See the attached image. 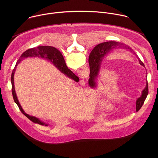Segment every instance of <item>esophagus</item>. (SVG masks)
I'll return each instance as SVG.
<instances>
[{
	"label": "esophagus",
	"instance_id": "1",
	"mask_svg": "<svg viewBox=\"0 0 158 158\" xmlns=\"http://www.w3.org/2000/svg\"><path fill=\"white\" fill-rule=\"evenodd\" d=\"M81 85H85V82L84 81V80H82L81 81Z\"/></svg>",
	"mask_w": 158,
	"mask_h": 158
}]
</instances>
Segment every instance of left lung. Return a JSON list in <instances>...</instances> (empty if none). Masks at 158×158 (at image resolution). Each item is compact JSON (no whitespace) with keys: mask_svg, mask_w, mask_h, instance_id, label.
Masks as SVG:
<instances>
[{"mask_svg":"<svg viewBox=\"0 0 158 158\" xmlns=\"http://www.w3.org/2000/svg\"><path fill=\"white\" fill-rule=\"evenodd\" d=\"M116 48L123 49L124 48L126 49H130L129 47L127 46L126 44L116 41H109L99 44L97 45V46L93 49V50L89 55V64L90 67V72H91L90 74L91 73L92 76H93L94 78H96L99 74V70L101 68V64L104 58ZM138 59L139 60V64L141 65L144 66L143 62L138 57ZM148 94V81H146V85L145 88L143 89V91H142L141 96L136 100V109H140L142 107Z\"/></svg>","mask_w":158,"mask_h":158,"instance_id":"left-lung-1","label":"left lung"}]
</instances>
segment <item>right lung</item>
<instances>
[{
  "mask_svg": "<svg viewBox=\"0 0 158 158\" xmlns=\"http://www.w3.org/2000/svg\"><path fill=\"white\" fill-rule=\"evenodd\" d=\"M27 57H40L41 59H46L50 62H51L56 67L59 69L61 73L64 74L67 77H69L73 79H76L77 81V78H79L77 76H76L68 67H67L64 59L60 53V52L57 50L56 48L51 46H39L35 48H32L27 50L25 51L23 54H22L20 56V57L18 61L17 62V64L14 67V69L12 71V75H11V83H12V93L13 96V98L14 100V102L17 104L22 114H24L28 119H29L31 121L35 123H37L39 124L42 125V126H48V124L45 123L44 122H42L40 121L39 118H37L34 116H30L27 114H26L24 112V110L22 109L18 99L17 98V95L15 91V87H14V74L16 70V67L18 64H19L22 60L27 58Z\"/></svg>",
  "mask_w": 158,
  "mask_h": 158,
  "instance_id": "add662e5",
  "label": "right lung"
}]
</instances>
